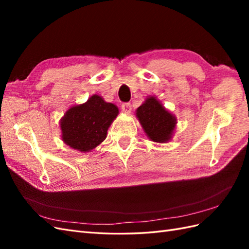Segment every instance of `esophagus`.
I'll return each mask as SVG.
<instances>
[{
	"label": "esophagus",
	"mask_w": 249,
	"mask_h": 249,
	"mask_svg": "<svg viewBox=\"0 0 249 249\" xmlns=\"http://www.w3.org/2000/svg\"><path fill=\"white\" fill-rule=\"evenodd\" d=\"M122 109H123V111H124V113H126V114H129V113H130L131 110H132L131 104H130V103H124V104L122 105Z\"/></svg>",
	"instance_id": "obj_1"
}]
</instances>
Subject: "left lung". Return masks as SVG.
Returning a JSON list of instances; mask_svg holds the SVG:
<instances>
[{"label": "left lung", "mask_w": 249, "mask_h": 249, "mask_svg": "<svg viewBox=\"0 0 249 249\" xmlns=\"http://www.w3.org/2000/svg\"><path fill=\"white\" fill-rule=\"evenodd\" d=\"M136 116L146 136L154 142H168L176 129L177 118L155 96H148L136 110Z\"/></svg>", "instance_id": "1"}]
</instances>
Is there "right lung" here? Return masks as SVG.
<instances>
[{"instance_id":"add662e5","label":"right lung","mask_w":249,"mask_h":249,"mask_svg":"<svg viewBox=\"0 0 249 249\" xmlns=\"http://www.w3.org/2000/svg\"><path fill=\"white\" fill-rule=\"evenodd\" d=\"M118 108L103 97L93 94L84 104L65 112L60 120L62 140L70 147L87 153L106 139L112 122L118 115Z\"/></svg>"}]
</instances>
